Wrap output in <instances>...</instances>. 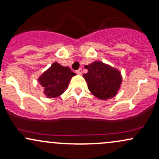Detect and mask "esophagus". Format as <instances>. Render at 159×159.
I'll list each match as a JSON object with an SVG mask.
<instances>
[{
    "instance_id": "1",
    "label": "esophagus",
    "mask_w": 159,
    "mask_h": 159,
    "mask_svg": "<svg viewBox=\"0 0 159 159\" xmlns=\"http://www.w3.org/2000/svg\"><path fill=\"white\" fill-rule=\"evenodd\" d=\"M75 72H76V73H77V74H78V75H81V74H82V69H78V70L75 71Z\"/></svg>"
}]
</instances>
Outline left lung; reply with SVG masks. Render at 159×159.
Returning a JSON list of instances; mask_svg holds the SVG:
<instances>
[{"instance_id":"1","label":"left lung","mask_w":159,"mask_h":159,"mask_svg":"<svg viewBox=\"0 0 159 159\" xmlns=\"http://www.w3.org/2000/svg\"><path fill=\"white\" fill-rule=\"evenodd\" d=\"M84 67L88 72L84 74L83 77L89 90L95 96L106 100L116 96L122 83L120 71L99 61H95Z\"/></svg>"}]
</instances>
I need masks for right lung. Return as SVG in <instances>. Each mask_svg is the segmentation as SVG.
Returning <instances> with one entry per match:
<instances>
[{"instance_id":"right-lung-1","label":"right lung","mask_w":159,"mask_h":159,"mask_svg":"<svg viewBox=\"0 0 159 159\" xmlns=\"http://www.w3.org/2000/svg\"><path fill=\"white\" fill-rule=\"evenodd\" d=\"M74 75L75 74L68 66H63L55 62L40 76L38 81L44 88V93L47 97L55 98L64 93Z\"/></svg>"}]
</instances>
